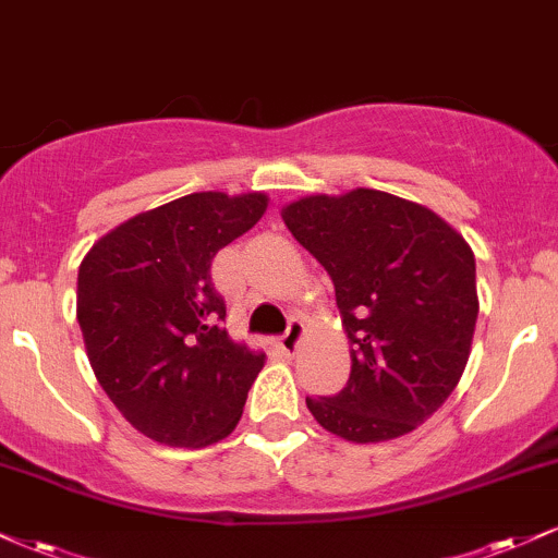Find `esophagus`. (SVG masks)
<instances>
[{"instance_id":"obj_1","label":"esophagus","mask_w":558,"mask_h":558,"mask_svg":"<svg viewBox=\"0 0 558 558\" xmlns=\"http://www.w3.org/2000/svg\"><path fill=\"white\" fill-rule=\"evenodd\" d=\"M301 336H304V323H299V319H291V323H288V330L283 332V336H280V349H283L286 354H293V351L299 349Z\"/></svg>"}]
</instances>
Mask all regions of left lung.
<instances>
[{
	"mask_svg": "<svg viewBox=\"0 0 558 558\" xmlns=\"http://www.w3.org/2000/svg\"><path fill=\"white\" fill-rule=\"evenodd\" d=\"M283 220L336 286L351 375L306 396L325 430L354 444L412 433L462 377L477 323L475 254L430 209L386 191L306 196Z\"/></svg>",
	"mask_w": 558,
	"mask_h": 558,
	"instance_id": "obj_1",
	"label": "left lung"
}]
</instances>
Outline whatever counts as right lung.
<instances>
[{
    "label": "right lung",
    "instance_id": "right-lung-1",
    "mask_svg": "<svg viewBox=\"0 0 558 558\" xmlns=\"http://www.w3.org/2000/svg\"><path fill=\"white\" fill-rule=\"evenodd\" d=\"M265 209V194H189L131 217L81 262L78 325L96 380L157 444L209 446L239 425L265 354L230 341L209 270Z\"/></svg>",
    "mask_w": 558,
    "mask_h": 558
}]
</instances>
